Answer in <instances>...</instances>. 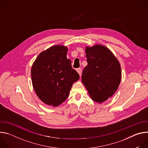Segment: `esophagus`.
Here are the masks:
<instances>
[{
  "instance_id": "esophagus-1",
  "label": "esophagus",
  "mask_w": 148,
  "mask_h": 148,
  "mask_svg": "<svg viewBox=\"0 0 148 148\" xmlns=\"http://www.w3.org/2000/svg\"><path fill=\"white\" fill-rule=\"evenodd\" d=\"M77 71L79 74V76L81 77V74H82V69H77Z\"/></svg>"
}]
</instances>
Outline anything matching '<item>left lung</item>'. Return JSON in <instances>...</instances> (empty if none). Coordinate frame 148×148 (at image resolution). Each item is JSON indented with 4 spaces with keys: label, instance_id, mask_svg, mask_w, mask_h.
Returning a JSON list of instances; mask_svg holds the SVG:
<instances>
[{
    "label": "left lung",
    "instance_id": "8db88e82",
    "mask_svg": "<svg viewBox=\"0 0 148 148\" xmlns=\"http://www.w3.org/2000/svg\"><path fill=\"white\" fill-rule=\"evenodd\" d=\"M88 64L82 71V82L91 98L102 103L111 97L121 82V64L112 52L105 46L86 47Z\"/></svg>",
    "mask_w": 148,
    "mask_h": 148
}]
</instances>
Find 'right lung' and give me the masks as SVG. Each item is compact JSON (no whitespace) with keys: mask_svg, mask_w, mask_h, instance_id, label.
<instances>
[{"mask_svg":"<svg viewBox=\"0 0 148 148\" xmlns=\"http://www.w3.org/2000/svg\"><path fill=\"white\" fill-rule=\"evenodd\" d=\"M68 48L55 45L41 52L33 62L31 77L33 88L39 99L56 107L69 97L79 76L67 58Z\"/></svg>","mask_w":148,"mask_h":148,"instance_id":"add662e5","label":"right lung"}]
</instances>
